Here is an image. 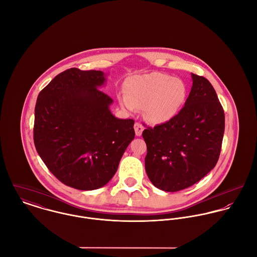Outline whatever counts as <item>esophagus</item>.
<instances>
[{
	"label": "esophagus",
	"instance_id": "esophagus-1",
	"mask_svg": "<svg viewBox=\"0 0 257 257\" xmlns=\"http://www.w3.org/2000/svg\"><path fill=\"white\" fill-rule=\"evenodd\" d=\"M144 130H145V127L143 126V124H142L141 122H136V123H135V131H136V135H137L138 137H141V136H142Z\"/></svg>",
	"mask_w": 257,
	"mask_h": 257
}]
</instances>
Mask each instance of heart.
<instances>
[{"instance_id":"obj_1","label":"heart","mask_w":257,"mask_h":257,"mask_svg":"<svg viewBox=\"0 0 257 257\" xmlns=\"http://www.w3.org/2000/svg\"><path fill=\"white\" fill-rule=\"evenodd\" d=\"M187 92V86L181 79L152 72L131 78L126 83V94H119L118 100L125 110L135 111L144 108L149 121L162 123L181 110Z\"/></svg>"}]
</instances>
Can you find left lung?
Wrapping results in <instances>:
<instances>
[{
	"label": "left lung",
	"mask_w": 257,
	"mask_h": 257,
	"mask_svg": "<svg viewBox=\"0 0 257 257\" xmlns=\"http://www.w3.org/2000/svg\"><path fill=\"white\" fill-rule=\"evenodd\" d=\"M185 106L168 121L147 127L146 171L151 183L166 192L186 189L217 164L224 133V112L212 84L192 73Z\"/></svg>",
	"instance_id": "obj_1"
}]
</instances>
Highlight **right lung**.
I'll return each instance as SVG.
<instances>
[{"label": "right lung", "mask_w": 257, "mask_h": 257, "mask_svg": "<svg viewBox=\"0 0 257 257\" xmlns=\"http://www.w3.org/2000/svg\"><path fill=\"white\" fill-rule=\"evenodd\" d=\"M105 77L102 71L70 68L54 77L37 97V153L60 182L78 190L108 183L136 136L135 120L112 115V99L98 89Z\"/></svg>", "instance_id": "obj_1"}]
</instances>
